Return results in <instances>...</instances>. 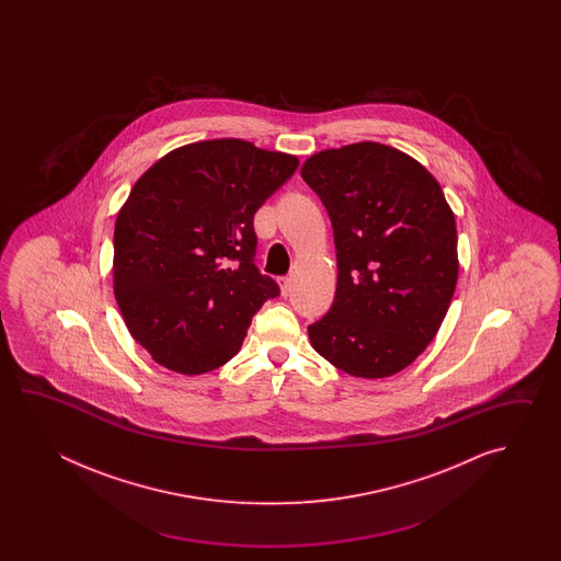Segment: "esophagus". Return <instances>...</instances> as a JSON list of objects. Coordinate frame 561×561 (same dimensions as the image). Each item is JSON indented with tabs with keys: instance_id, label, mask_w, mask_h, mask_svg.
Returning a JSON list of instances; mask_svg holds the SVG:
<instances>
[{
	"instance_id": "obj_1",
	"label": "esophagus",
	"mask_w": 561,
	"mask_h": 561,
	"mask_svg": "<svg viewBox=\"0 0 561 561\" xmlns=\"http://www.w3.org/2000/svg\"><path fill=\"white\" fill-rule=\"evenodd\" d=\"M290 276H283L280 278V290H283V295H288V290H290Z\"/></svg>"
}]
</instances>
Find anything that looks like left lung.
<instances>
[{"label": "left lung", "instance_id": "1", "mask_svg": "<svg viewBox=\"0 0 561 561\" xmlns=\"http://www.w3.org/2000/svg\"><path fill=\"white\" fill-rule=\"evenodd\" d=\"M300 176L329 213L339 268L310 345L353 377H391L425 351L451 305L454 213L427 168L385 144L322 150Z\"/></svg>", "mask_w": 561, "mask_h": 561}]
</instances>
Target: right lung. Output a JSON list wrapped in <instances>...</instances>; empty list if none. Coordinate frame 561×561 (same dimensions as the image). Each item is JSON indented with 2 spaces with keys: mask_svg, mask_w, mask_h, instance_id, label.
<instances>
[{
  "mask_svg": "<svg viewBox=\"0 0 561 561\" xmlns=\"http://www.w3.org/2000/svg\"><path fill=\"white\" fill-rule=\"evenodd\" d=\"M297 167V156L222 138L168 152L134 184L114 228V295L158 365L222 367L280 295L254 264L252 220Z\"/></svg>",
  "mask_w": 561,
  "mask_h": 561,
  "instance_id": "obj_1",
  "label": "right lung"
}]
</instances>
